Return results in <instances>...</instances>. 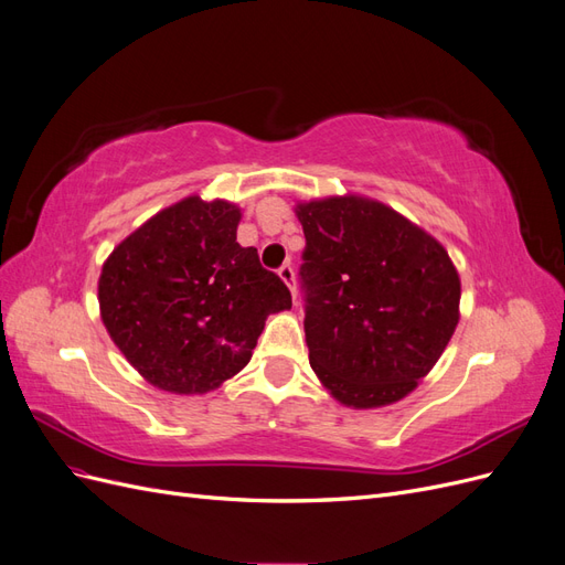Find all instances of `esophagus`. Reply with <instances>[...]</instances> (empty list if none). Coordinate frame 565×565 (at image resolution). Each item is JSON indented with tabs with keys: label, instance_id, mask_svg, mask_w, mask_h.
I'll return each instance as SVG.
<instances>
[{
	"label": "esophagus",
	"instance_id": "esophagus-1",
	"mask_svg": "<svg viewBox=\"0 0 565 565\" xmlns=\"http://www.w3.org/2000/svg\"><path fill=\"white\" fill-rule=\"evenodd\" d=\"M278 276H280V280L289 287V292H292V297H297V287H295V268L289 266V264H282V266L278 268Z\"/></svg>",
	"mask_w": 565,
	"mask_h": 565
}]
</instances>
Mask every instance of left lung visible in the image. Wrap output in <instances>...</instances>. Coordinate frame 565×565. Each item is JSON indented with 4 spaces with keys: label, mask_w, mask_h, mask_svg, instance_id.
<instances>
[{
    "label": "left lung",
    "mask_w": 565,
    "mask_h": 565,
    "mask_svg": "<svg viewBox=\"0 0 565 565\" xmlns=\"http://www.w3.org/2000/svg\"><path fill=\"white\" fill-rule=\"evenodd\" d=\"M309 363L353 409L403 401L459 322V273L434 235L365 195L297 202Z\"/></svg>",
    "instance_id": "1"
}]
</instances>
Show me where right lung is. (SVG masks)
<instances>
[{"mask_svg":"<svg viewBox=\"0 0 565 565\" xmlns=\"http://www.w3.org/2000/svg\"><path fill=\"white\" fill-rule=\"evenodd\" d=\"M241 207L188 195L150 216L100 268L98 306L115 347L160 391L195 396L235 377L266 318L292 295L237 243Z\"/></svg>","mask_w":565,"mask_h":565,"instance_id":"right-lung-1","label":"right lung"}]
</instances>
